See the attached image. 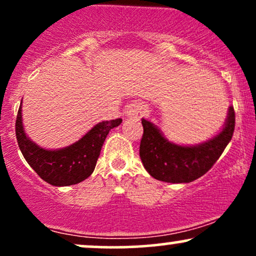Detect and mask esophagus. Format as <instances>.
<instances>
[{
    "mask_svg": "<svg viewBox=\"0 0 256 256\" xmlns=\"http://www.w3.org/2000/svg\"><path fill=\"white\" fill-rule=\"evenodd\" d=\"M146 106L140 102H134L128 107V112H126V116H130V118H142L146 113Z\"/></svg>",
    "mask_w": 256,
    "mask_h": 256,
    "instance_id": "obj_1",
    "label": "esophagus"
}]
</instances>
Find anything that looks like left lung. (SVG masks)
Returning <instances> with one entry per match:
<instances>
[{
  "label": "left lung",
  "mask_w": 256,
  "mask_h": 256,
  "mask_svg": "<svg viewBox=\"0 0 256 256\" xmlns=\"http://www.w3.org/2000/svg\"><path fill=\"white\" fill-rule=\"evenodd\" d=\"M234 110L230 107L225 128L202 144L182 146L168 142L156 126L142 119L140 156L152 177L167 183H190L207 173L222 154L234 131Z\"/></svg>",
  "instance_id": "1"
}]
</instances>
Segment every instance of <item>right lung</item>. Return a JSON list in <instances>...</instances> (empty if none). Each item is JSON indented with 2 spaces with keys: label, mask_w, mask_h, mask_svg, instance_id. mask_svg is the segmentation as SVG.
<instances>
[{
  "label": "right lung",
  "mask_w": 256,
  "mask_h": 256,
  "mask_svg": "<svg viewBox=\"0 0 256 256\" xmlns=\"http://www.w3.org/2000/svg\"><path fill=\"white\" fill-rule=\"evenodd\" d=\"M122 122V119H116L98 122L74 144L58 150H46L26 137L20 104L16 122V136L25 160L43 180L55 186H67L90 177L108 132L119 126Z\"/></svg>",
  "instance_id": "obj_1"
}]
</instances>
